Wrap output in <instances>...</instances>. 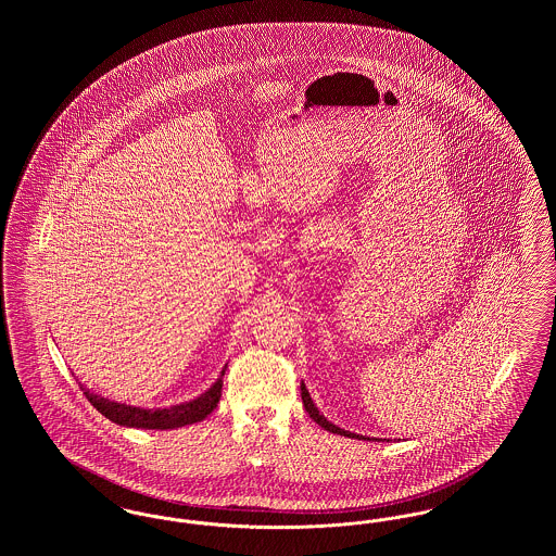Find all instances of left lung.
I'll use <instances>...</instances> for the list:
<instances>
[{"mask_svg":"<svg viewBox=\"0 0 556 556\" xmlns=\"http://www.w3.org/2000/svg\"><path fill=\"white\" fill-rule=\"evenodd\" d=\"M302 402H304V408H306V413L311 415V419H315L320 427H325L327 431H331V433H340V435H345V438H358L356 433H350V431H344V429H340L338 425L329 424L320 413H318L317 406H315V402H313V397L308 394V390H306V386L302 383Z\"/></svg>","mask_w":556,"mask_h":556,"instance_id":"1","label":"left lung"}]
</instances>
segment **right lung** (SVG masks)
<instances>
[{
    "label": "right lung",
    "instance_id": "obj_1",
    "mask_svg": "<svg viewBox=\"0 0 556 556\" xmlns=\"http://www.w3.org/2000/svg\"><path fill=\"white\" fill-rule=\"evenodd\" d=\"M223 375H225V370L220 372V377L216 379V383L212 386L211 390L204 392L202 396L186 402V404H177L170 408H156V410H146L139 406L112 402V400L98 396L85 388H80V390L85 397L93 404V408H98L112 424L141 427V429H175V427H184V425L198 424L211 415L220 400Z\"/></svg>",
    "mask_w": 556,
    "mask_h": 556
}]
</instances>
